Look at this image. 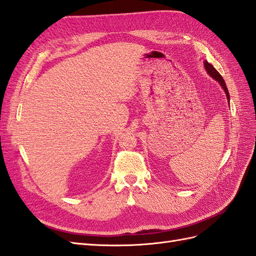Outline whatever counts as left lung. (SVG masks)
<instances>
[{
	"instance_id": "8db88e82",
	"label": "left lung",
	"mask_w": 256,
	"mask_h": 256,
	"mask_svg": "<svg viewBox=\"0 0 256 256\" xmlns=\"http://www.w3.org/2000/svg\"><path fill=\"white\" fill-rule=\"evenodd\" d=\"M204 66H205V70H206V72L209 74V76L212 77L214 80H216V82H218V84H220L221 88L224 90V92H225V94H226V98H228V104H230V93H228V86H226V84H225V82H224L223 77L220 75V72H218L212 66V65H211L210 63H208L207 61L204 62Z\"/></svg>"
}]
</instances>
